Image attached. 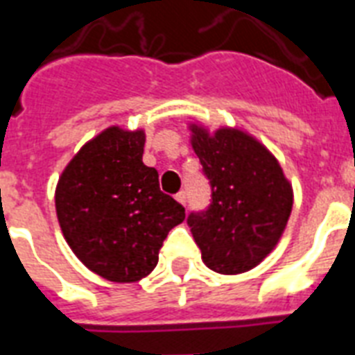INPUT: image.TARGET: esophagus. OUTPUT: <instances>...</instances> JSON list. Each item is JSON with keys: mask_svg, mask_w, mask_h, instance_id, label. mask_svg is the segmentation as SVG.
<instances>
[{"mask_svg": "<svg viewBox=\"0 0 355 355\" xmlns=\"http://www.w3.org/2000/svg\"><path fill=\"white\" fill-rule=\"evenodd\" d=\"M175 199H177L180 205H186V191H178L177 196H175Z\"/></svg>", "mask_w": 355, "mask_h": 355, "instance_id": "34e87169", "label": "esophagus"}]
</instances>
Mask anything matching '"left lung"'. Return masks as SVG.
<instances>
[{
  "label": "left lung",
  "mask_w": 355,
  "mask_h": 355,
  "mask_svg": "<svg viewBox=\"0 0 355 355\" xmlns=\"http://www.w3.org/2000/svg\"><path fill=\"white\" fill-rule=\"evenodd\" d=\"M189 143L212 186L207 212L188 225L202 262L223 275L250 272L266 259L286 229L294 189L270 148L236 126L210 130L188 123Z\"/></svg>",
  "instance_id": "8db88e82"
}]
</instances>
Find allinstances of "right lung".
Wrapping results in <instances>:
<instances>
[{
    "instance_id": "1",
    "label": "right lung",
    "mask_w": 355,
    "mask_h": 355,
    "mask_svg": "<svg viewBox=\"0 0 355 355\" xmlns=\"http://www.w3.org/2000/svg\"><path fill=\"white\" fill-rule=\"evenodd\" d=\"M145 130L107 126L74 154L55 186L67 243L85 266L113 283H135L158 264L182 205L159 191L158 171L143 164Z\"/></svg>"
}]
</instances>
